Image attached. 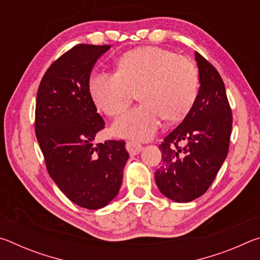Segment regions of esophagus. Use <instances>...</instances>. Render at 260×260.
I'll list each match as a JSON object with an SVG mask.
<instances>
[{
    "label": "esophagus",
    "instance_id": "34e87169",
    "mask_svg": "<svg viewBox=\"0 0 260 260\" xmlns=\"http://www.w3.org/2000/svg\"><path fill=\"white\" fill-rule=\"evenodd\" d=\"M126 149L131 155H138L140 151H142L143 147L138 142H134V141H128V142L126 143Z\"/></svg>",
    "mask_w": 260,
    "mask_h": 260
}]
</instances>
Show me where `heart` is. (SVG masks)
<instances>
[{
    "mask_svg": "<svg viewBox=\"0 0 260 260\" xmlns=\"http://www.w3.org/2000/svg\"><path fill=\"white\" fill-rule=\"evenodd\" d=\"M136 90L142 103L118 118L112 132L120 138L147 141L162 119L178 122L190 111L200 90L199 70L187 57L148 46L121 55L116 73L95 72L88 81L91 101L108 116L124 112Z\"/></svg>",
    "mask_w": 260,
    "mask_h": 260,
    "instance_id": "b5f03b06",
    "label": "heart"
}]
</instances>
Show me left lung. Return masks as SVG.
I'll use <instances>...</instances> for the list:
<instances>
[{
	"instance_id": "left-lung-1",
	"label": "left lung",
	"mask_w": 260,
	"mask_h": 260,
	"mask_svg": "<svg viewBox=\"0 0 260 260\" xmlns=\"http://www.w3.org/2000/svg\"><path fill=\"white\" fill-rule=\"evenodd\" d=\"M200 91L190 111L159 144L161 162L155 173L162 195L187 203L203 195L226 159L233 114L225 85L212 64L195 52Z\"/></svg>"
}]
</instances>
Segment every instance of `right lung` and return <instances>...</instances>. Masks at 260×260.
I'll list each match as a JSON object with an SVG mask.
<instances>
[{"mask_svg":"<svg viewBox=\"0 0 260 260\" xmlns=\"http://www.w3.org/2000/svg\"><path fill=\"white\" fill-rule=\"evenodd\" d=\"M109 45H77L47 70L35 107V134L48 173L74 204L98 210L119 191L127 152L122 140L94 146L105 127L88 91L94 65Z\"/></svg>","mask_w":260,"mask_h":260,"instance_id":"add662e5","label":"right lung"}]
</instances>
